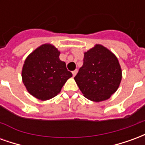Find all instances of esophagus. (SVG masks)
I'll list each match as a JSON object with an SVG mask.
<instances>
[{"mask_svg": "<svg viewBox=\"0 0 145 145\" xmlns=\"http://www.w3.org/2000/svg\"><path fill=\"white\" fill-rule=\"evenodd\" d=\"M77 73H78V70H74V71H72L73 77H74V76L77 74Z\"/></svg>", "mask_w": 145, "mask_h": 145, "instance_id": "obj_1", "label": "esophagus"}]
</instances>
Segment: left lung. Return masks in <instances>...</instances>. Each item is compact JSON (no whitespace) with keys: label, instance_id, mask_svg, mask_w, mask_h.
<instances>
[{"label":"left lung","instance_id":"1","mask_svg":"<svg viewBox=\"0 0 145 145\" xmlns=\"http://www.w3.org/2000/svg\"><path fill=\"white\" fill-rule=\"evenodd\" d=\"M84 63L74 77L83 95L93 102L109 99L118 89L122 70L115 54L96 44L84 54Z\"/></svg>","mask_w":145,"mask_h":145}]
</instances>
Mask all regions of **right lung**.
Returning a JSON list of instances; mask_svg holds the SVG:
<instances>
[{"label":"right lung","instance_id":"obj_1","mask_svg":"<svg viewBox=\"0 0 145 145\" xmlns=\"http://www.w3.org/2000/svg\"><path fill=\"white\" fill-rule=\"evenodd\" d=\"M60 52L54 45H41L26 57L22 78L27 91L39 100H49L61 91L72 77L66 63L60 60Z\"/></svg>","mask_w":145,"mask_h":145}]
</instances>
